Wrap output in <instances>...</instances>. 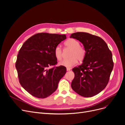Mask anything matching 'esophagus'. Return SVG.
Listing matches in <instances>:
<instances>
[{
  "label": "esophagus",
  "mask_w": 125,
  "mask_h": 125,
  "mask_svg": "<svg viewBox=\"0 0 125 125\" xmlns=\"http://www.w3.org/2000/svg\"><path fill=\"white\" fill-rule=\"evenodd\" d=\"M71 68H67V71H70V70H71Z\"/></svg>",
  "instance_id": "esophagus-1"
}]
</instances>
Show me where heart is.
Instances as JSON below:
<instances>
[{
	"label": "heart",
	"mask_w": 125,
	"mask_h": 125,
	"mask_svg": "<svg viewBox=\"0 0 125 125\" xmlns=\"http://www.w3.org/2000/svg\"><path fill=\"white\" fill-rule=\"evenodd\" d=\"M65 48L70 49L69 53V58L64 59L59 62V65L67 68H71L76 64L77 60L82 62L84 60L86 51L84 47L80 45V42L75 39H69L64 43ZM54 55L58 61H60L62 59L63 51L59 46H57L54 50Z\"/></svg>",
	"instance_id": "heart-1"
}]
</instances>
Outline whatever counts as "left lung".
I'll return each instance as SVG.
<instances>
[{
    "label": "left lung",
    "mask_w": 125,
    "mask_h": 125,
    "mask_svg": "<svg viewBox=\"0 0 125 125\" xmlns=\"http://www.w3.org/2000/svg\"><path fill=\"white\" fill-rule=\"evenodd\" d=\"M70 38L81 42L86 51L82 64L72 69L75 77L71 87L80 96L92 97L108 84L114 68L112 53L105 42L97 35L77 32Z\"/></svg>",
    "instance_id": "left-lung-1"
}]
</instances>
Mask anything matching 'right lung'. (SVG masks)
<instances>
[{
	"mask_svg": "<svg viewBox=\"0 0 125 125\" xmlns=\"http://www.w3.org/2000/svg\"><path fill=\"white\" fill-rule=\"evenodd\" d=\"M66 39L65 34L39 33L21 47L15 66L20 84L32 96L45 98L56 90L67 69L64 66H55L57 62L54 50Z\"/></svg>",
	"mask_w": 125,
	"mask_h": 125,
	"instance_id": "right-lung-1",
	"label": "right lung"
}]
</instances>
